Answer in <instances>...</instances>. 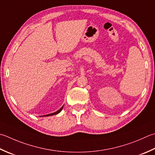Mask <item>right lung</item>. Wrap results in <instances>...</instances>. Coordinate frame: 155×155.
<instances>
[{
    "instance_id": "1",
    "label": "right lung",
    "mask_w": 155,
    "mask_h": 155,
    "mask_svg": "<svg viewBox=\"0 0 155 155\" xmlns=\"http://www.w3.org/2000/svg\"><path fill=\"white\" fill-rule=\"evenodd\" d=\"M64 105L62 106V107L60 109V110H58L57 111H56V112H54V113H52V114H47V115H44V116H39V117H46V116H54V115H56V114H59L60 111H61L62 110V109H63V107H64Z\"/></svg>"
}]
</instances>
